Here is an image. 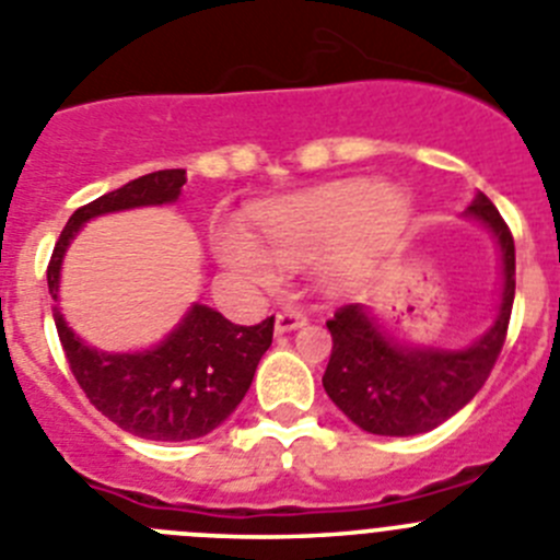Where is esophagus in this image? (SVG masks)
<instances>
[{
  "label": "esophagus",
  "instance_id": "esophagus-1",
  "mask_svg": "<svg viewBox=\"0 0 560 560\" xmlns=\"http://www.w3.org/2000/svg\"><path fill=\"white\" fill-rule=\"evenodd\" d=\"M306 326V315L304 312H279L276 315V334H287V331H295V328Z\"/></svg>",
  "mask_w": 560,
  "mask_h": 560
}]
</instances>
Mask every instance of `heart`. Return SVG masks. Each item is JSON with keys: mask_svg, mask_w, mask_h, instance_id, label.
<instances>
[{"mask_svg": "<svg viewBox=\"0 0 560 560\" xmlns=\"http://www.w3.org/2000/svg\"><path fill=\"white\" fill-rule=\"evenodd\" d=\"M415 212L409 190L389 182L345 179L273 198L254 209L262 243L237 221L218 223V262L250 287H270L281 265L315 259L326 292H348L370 276L406 232Z\"/></svg>", "mask_w": 560, "mask_h": 560, "instance_id": "heart-1", "label": "heart"}]
</instances>
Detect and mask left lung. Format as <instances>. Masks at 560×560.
Here are the masks:
<instances>
[{"instance_id": "left-lung-1", "label": "left lung", "mask_w": 560, "mask_h": 560, "mask_svg": "<svg viewBox=\"0 0 560 560\" xmlns=\"http://www.w3.org/2000/svg\"><path fill=\"white\" fill-rule=\"evenodd\" d=\"M464 218L500 250V298L492 326L462 348L400 339L370 306L351 304L328 320L334 348L323 389L353 425L378 436H417L451 420L478 395L500 357L514 306V237L494 203L475 192Z\"/></svg>"}]
</instances>
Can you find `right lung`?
Instances as JSON below:
<instances>
[{
    "label": "right lung",
    "mask_w": 560,
    "mask_h": 560,
    "mask_svg": "<svg viewBox=\"0 0 560 560\" xmlns=\"http://www.w3.org/2000/svg\"><path fill=\"white\" fill-rule=\"evenodd\" d=\"M187 174L154 171L96 198L68 218L51 254L46 281L55 301V326L71 373L91 404L127 433L151 442L207 436L229 420L245 398L256 364L273 342V317L256 326H234L221 312L190 304L165 337L143 351H98L62 317L60 273L68 245L88 221L113 212L176 203Z\"/></svg>",
    "instance_id": "right-lung-1"
}]
</instances>
